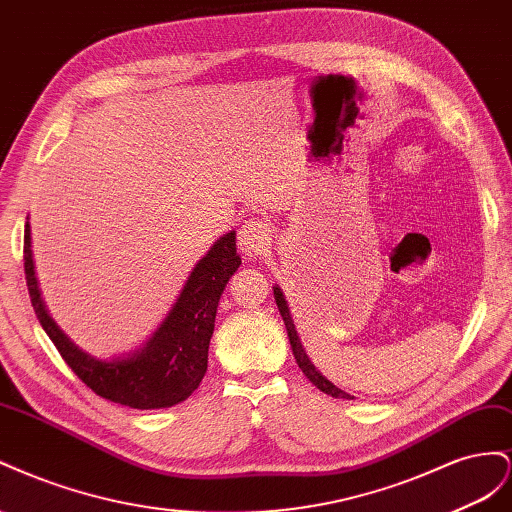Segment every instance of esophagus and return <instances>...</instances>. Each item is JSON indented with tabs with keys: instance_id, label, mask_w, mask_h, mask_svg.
<instances>
[{
	"instance_id": "obj_1",
	"label": "esophagus",
	"mask_w": 512,
	"mask_h": 512,
	"mask_svg": "<svg viewBox=\"0 0 512 512\" xmlns=\"http://www.w3.org/2000/svg\"><path fill=\"white\" fill-rule=\"evenodd\" d=\"M270 225L266 221H259V218H248L242 223L238 231V246L240 251L248 257H261L268 253L270 248Z\"/></svg>"
}]
</instances>
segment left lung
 <instances>
[{
	"mask_svg": "<svg viewBox=\"0 0 512 512\" xmlns=\"http://www.w3.org/2000/svg\"><path fill=\"white\" fill-rule=\"evenodd\" d=\"M274 300H276V304H279V311H281V317H283V321H285L287 337H289L291 349H294V356H296L298 367L302 369V373H304L306 377H309V382H311V384H315L321 392L330 394V397H337V399H354L352 394H347L345 390H341V388L334 386L332 382H328V379L315 369V364L309 360V356L304 354V347H302V343H300V339H298L296 326H294V321H291V315H289V306H287L285 296H283V291H281L279 287H274Z\"/></svg>",
	"mask_w": 512,
	"mask_h": 512,
	"instance_id": "1",
	"label": "left lung"
}]
</instances>
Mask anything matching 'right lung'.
<instances>
[{
	"instance_id": "1",
	"label": "right lung",
	"mask_w": 512,
	"mask_h": 512,
	"mask_svg": "<svg viewBox=\"0 0 512 512\" xmlns=\"http://www.w3.org/2000/svg\"><path fill=\"white\" fill-rule=\"evenodd\" d=\"M32 238L25 225L23 261L29 300L40 326L57 347L68 367L98 397L133 410H160L182 403L199 388L208 371V347L214 332L218 300L242 259L236 251V233H227L203 257L186 281L173 311L141 352L124 360L102 362L81 352L49 317L34 272Z\"/></svg>"
}]
</instances>
